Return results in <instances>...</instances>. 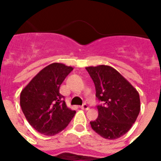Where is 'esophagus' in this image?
<instances>
[{
	"label": "esophagus",
	"mask_w": 161,
	"mask_h": 161,
	"mask_svg": "<svg viewBox=\"0 0 161 161\" xmlns=\"http://www.w3.org/2000/svg\"><path fill=\"white\" fill-rule=\"evenodd\" d=\"M81 108L83 110H88V108H88V106L87 103H83V105L81 106Z\"/></svg>",
	"instance_id": "esophagus-1"
}]
</instances>
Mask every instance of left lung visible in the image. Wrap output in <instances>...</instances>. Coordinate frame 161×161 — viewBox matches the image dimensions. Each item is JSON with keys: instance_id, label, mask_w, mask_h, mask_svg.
<instances>
[{"instance_id": "1", "label": "left lung", "mask_w": 161, "mask_h": 161, "mask_svg": "<svg viewBox=\"0 0 161 161\" xmlns=\"http://www.w3.org/2000/svg\"><path fill=\"white\" fill-rule=\"evenodd\" d=\"M102 104L91 127L107 140H116L131 129L140 111L138 91L116 69L107 65L87 67Z\"/></svg>"}]
</instances>
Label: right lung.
I'll use <instances>...</instances> for the list:
<instances>
[{"label":"right lung","instance_id":"obj_1","mask_svg":"<svg viewBox=\"0 0 161 161\" xmlns=\"http://www.w3.org/2000/svg\"><path fill=\"white\" fill-rule=\"evenodd\" d=\"M73 68L59 63L42 69L22 89L20 104L26 120L44 135L53 136L63 130L75 114L67 107L59 88Z\"/></svg>","mask_w":161,"mask_h":161}]
</instances>
